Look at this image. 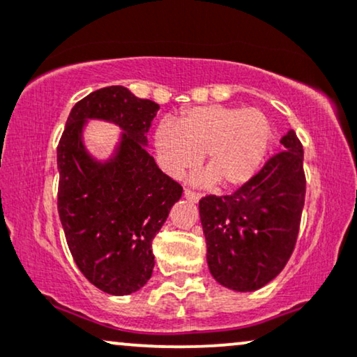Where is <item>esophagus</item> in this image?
<instances>
[{
  "label": "esophagus",
  "instance_id": "1",
  "mask_svg": "<svg viewBox=\"0 0 357 357\" xmlns=\"http://www.w3.org/2000/svg\"><path fill=\"white\" fill-rule=\"evenodd\" d=\"M183 197L187 198L188 202H192V203H197V202L200 200V198H202L200 193H197V192H192V190H185Z\"/></svg>",
  "mask_w": 357,
  "mask_h": 357
}]
</instances>
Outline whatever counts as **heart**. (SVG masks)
Masks as SVG:
<instances>
[{"instance_id": "obj_1", "label": "heart", "mask_w": 357, "mask_h": 357, "mask_svg": "<svg viewBox=\"0 0 357 357\" xmlns=\"http://www.w3.org/2000/svg\"><path fill=\"white\" fill-rule=\"evenodd\" d=\"M271 141L272 124L261 109L223 105L190 108L175 121H162L154 132L157 157L169 175H183L202 154L205 170L195 182L226 188L256 175Z\"/></svg>"}]
</instances>
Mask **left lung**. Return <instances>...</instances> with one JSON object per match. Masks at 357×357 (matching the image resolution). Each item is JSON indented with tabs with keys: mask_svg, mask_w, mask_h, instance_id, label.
<instances>
[{
	"mask_svg": "<svg viewBox=\"0 0 357 357\" xmlns=\"http://www.w3.org/2000/svg\"><path fill=\"white\" fill-rule=\"evenodd\" d=\"M282 149L234 193L206 195L200 220L208 269L236 291H252L280 274L297 243L305 203L303 147L295 131Z\"/></svg>",
	"mask_w": 357,
	"mask_h": 357,
	"instance_id": "1",
	"label": "left lung"
}]
</instances>
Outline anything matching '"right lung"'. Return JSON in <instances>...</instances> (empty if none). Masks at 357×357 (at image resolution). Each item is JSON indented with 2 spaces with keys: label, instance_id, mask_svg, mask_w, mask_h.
Masks as SVG:
<instances>
[{
  "label": "right lung",
  "instance_id": "obj_1",
  "mask_svg": "<svg viewBox=\"0 0 357 357\" xmlns=\"http://www.w3.org/2000/svg\"><path fill=\"white\" fill-rule=\"evenodd\" d=\"M157 111L128 88H100L73 106L57 147V208L68 249L90 284L111 295L132 294L151 279L152 239L183 192L146 149ZM88 119L123 129L108 161L82 144Z\"/></svg>",
  "mask_w": 357,
  "mask_h": 357
}]
</instances>
